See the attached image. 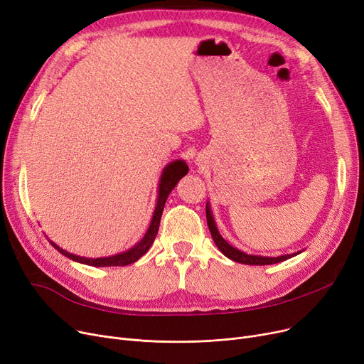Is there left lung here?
I'll use <instances>...</instances> for the list:
<instances>
[{
  "label": "left lung",
  "mask_w": 364,
  "mask_h": 364,
  "mask_svg": "<svg viewBox=\"0 0 364 364\" xmlns=\"http://www.w3.org/2000/svg\"><path fill=\"white\" fill-rule=\"evenodd\" d=\"M205 218H207V225H209V230L210 234L213 237L215 245L218 246V249L227 256L230 257L231 261L238 262V264H245V265H272V264H279L286 261V259H290L293 256H296L299 253H302V250L296 252V253H290V255H282V256H259V255H247L245 252H241L238 249H235L234 246H231L227 240H225L218 227H216V220L213 218L212 209H210V203L207 201L205 203Z\"/></svg>",
  "instance_id": "obj_1"
}]
</instances>
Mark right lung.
Instances as JSON below:
<instances>
[{
    "instance_id": "obj_1",
    "label": "right lung",
    "mask_w": 364,
    "mask_h": 364,
    "mask_svg": "<svg viewBox=\"0 0 364 364\" xmlns=\"http://www.w3.org/2000/svg\"><path fill=\"white\" fill-rule=\"evenodd\" d=\"M188 164L185 163V160H175L168 163L160 176V182H159V191H157V203H155V210L151 219L149 227L145 232V235L142 237L141 241L130 247L129 250L123 252V253H117L112 256H105V257H85V256H77L74 253H69L65 249L59 247L55 241H51L50 238H47L50 241V245L53 246L58 252H60L63 256L73 259L75 262L84 264V265H90V267H124V265H130L133 262H136L137 259L141 256H144L151 245L154 243L155 237H157L159 228H160V220H161V215H163V209L166 200L168 197V194L171 193V189L178 185V182L186 175L188 173Z\"/></svg>"
}]
</instances>
